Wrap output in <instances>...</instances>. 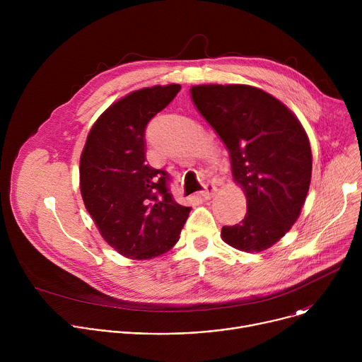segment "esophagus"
<instances>
[{"instance_id": "obj_1", "label": "esophagus", "mask_w": 362, "mask_h": 362, "mask_svg": "<svg viewBox=\"0 0 362 362\" xmlns=\"http://www.w3.org/2000/svg\"><path fill=\"white\" fill-rule=\"evenodd\" d=\"M215 192H216V186L212 182H208L204 185V189L200 192V194L203 199H211L215 196Z\"/></svg>"}]
</instances>
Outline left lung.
Listing matches in <instances>:
<instances>
[{
  "instance_id": "obj_1",
  "label": "left lung",
  "mask_w": 362,
  "mask_h": 362,
  "mask_svg": "<svg viewBox=\"0 0 362 362\" xmlns=\"http://www.w3.org/2000/svg\"><path fill=\"white\" fill-rule=\"evenodd\" d=\"M190 93L226 144L233 179L246 192L245 218L221 235L239 250H265L291 229L305 203L313 173L308 136L292 112L261 88L208 84Z\"/></svg>"
}]
</instances>
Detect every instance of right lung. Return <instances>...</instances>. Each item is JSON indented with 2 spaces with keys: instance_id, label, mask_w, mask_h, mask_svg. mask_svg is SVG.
<instances>
[{
  "instance_id": "right-lung-1",
  "label": "right lung",
  "mask_w": 362,
  "mask_h": 362,
  "mask_svg": "<svg viewBox=\"0 0 362 362\" xmlns=\"http://www.w3.org/2000/svg\"><path fill=\"white\" fill-rule=\"evenodd\" d=\"M180 91L154 86L116 101L91 127L80 159V189L101 236L130 259H150L180 238L192 208L170 193V176L146 162V127Z\"/></svg>"
}]
</instances>
